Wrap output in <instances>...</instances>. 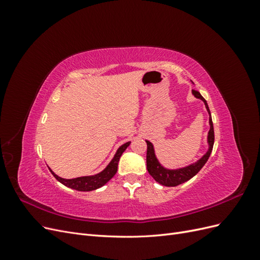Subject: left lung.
<instances>
[{"mask_svg":"<svg viewBox=\"0 0 260 260\" xmlns=\"http://www.w3.org/2000/svg\"><path fill=\"white\" fill-rule=\"evenodd\" d=\"M192 94L196 98L200 99L204 102L205 107L207 109V113L209 115V131L207 135V152L204 154L200 159H198L194 162H191L186 165L183 167L179 168H167L165 167L164 165L157 158L156 153H155V147L152 142H149L148 140H145L147 144V153H146V167L148 174L151 175L156 182H158L161 185L165 186H177L179 184H182L186 181L192 179L198 172L204 167V165L206 164L208 160L209 156L212 151V146H214V141H215V135H214V125H212L211 120V115L209 107L207 105V102L205 101L201 93L198 91H192Z\"/></svg>","mask_w":260,"mask_h":260,"instance_id":"1","label":"left lung"}]
</instances>
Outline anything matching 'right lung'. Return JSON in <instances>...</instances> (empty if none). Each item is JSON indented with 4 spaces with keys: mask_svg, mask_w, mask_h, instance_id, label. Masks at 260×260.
<instances>
[{
    "mask_svg": "<svg viewBox=\"0 0 260 260\" xmlns=\"http://www.w3.org/2000/svg\"><path fill=\"white\" fill-rule=\"evenodd\" d=\"M130 141L127 143L122 144L121 146L118 147V149L116 151L113 159L109 161V164L107 166L100 171L99 174L92 175V176H82V177H78V178H73V179H65L61 178L59 176H57L55 172L51 169V174L55 177L57 181L61 184H64L67 187L73 188V190H77V191H81V192H89V191H93L96 190V188H100L103 185H105L109 180H111L117 172V167H118V162H119L120 156L122 155V153L127 149V147L130 145Z\"/></svg>",
    "mask_w": 260,
    "mask_h": 260,
    "instance_id": "add662e5",
    "label": "right lung"
}]
</instances>
